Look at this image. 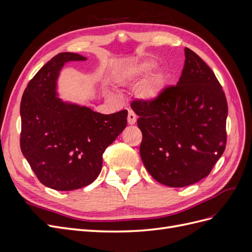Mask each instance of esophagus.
<instances>
[{"instance_id":"obj_1","label":"esophagus","mask_w":252,"mask_h":252,"mask_svg":"<svg viewBox=\"0 0 252 252\" xmlns=\"http://www.w3.org/2000/svg\"><path fill=\"white\" fill-rule=\"evenodd\" d=\"M135 122H136L135 113L132 110H129V112H128V124L133 125V124H135Z\"/></svg>"}]
</instances>
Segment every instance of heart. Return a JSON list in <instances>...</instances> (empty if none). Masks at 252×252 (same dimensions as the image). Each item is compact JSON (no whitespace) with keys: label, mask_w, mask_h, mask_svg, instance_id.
Segmentation results:
<instances>
[{"label":"heart","mask_w":252,"mask_h":252,"mask_svg":"<svg viewBox=\"0 0 252 252\" xmlns=\"http://www.w3.org/2000/svg\"><path fill=\"white\" fill-rule=\"evenodd\" d=\"M151 69V67L148 63H141L132 67L130 70H129L126 75L125 80L129 82H133L136 80H140L144 78L145 75H147ZM161 93V81L157 77V75H152L149 78L146 83L143 85L142 88V94L145 98H147L149 101H154Z\"/></svg>","instance_id":"obj_1"}]
</instances>
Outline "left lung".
<instances>
[{
	"instance_id": "8db88e82",
	"label": "left lung",
	"mask_w": 252,
	"mask_h": 252,
	"mask_svg": "<svg viewBox=\"0 0 252 252\" xmlns=\"http://www.w3.org/2000/svg\"><path fill=\"white\" fill-rule=\"evenodd\" d=\"M177 86L154 101H133L143 133L140 155L158 183L185 187L210 173L226 147L227 101L210 67L185 48Z\"/></svg>"
}]
</instances>
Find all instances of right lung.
<instances>
[{
    "instance_id": "obj_1",
    "label": "right lung",
    "mask_w": 252,
    "mask_h": 252,
    "mask_svg": "<svg viewBox=\"0 0 252 252\" xmlns=\"http://www.w3.org/2000/svg\"><path fill=\"white\" fill-rule=\"evenodd\" d=\"M85 60L73 52L53 57L30 80L21 101L22 154L42 184L59 191L91 184L102 170L105 149L127 125V110L102 114L58 96L62 67Z\"/></svg>"
}]
</instances>
